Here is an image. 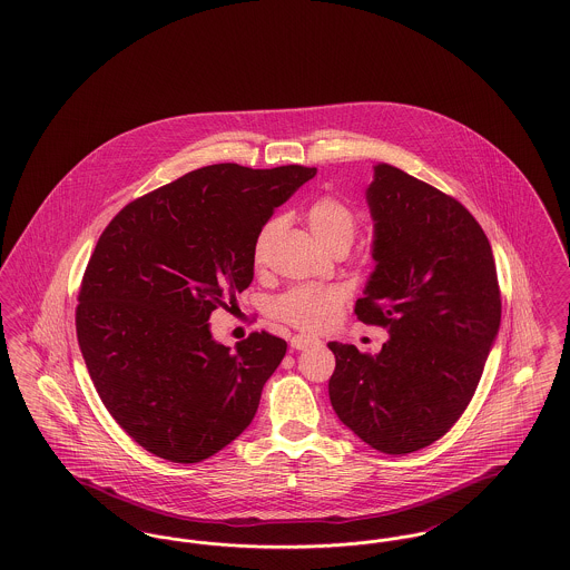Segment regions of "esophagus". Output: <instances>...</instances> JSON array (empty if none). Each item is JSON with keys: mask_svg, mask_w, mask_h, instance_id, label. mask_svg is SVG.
I'll use <instances>...</instances> for the list:
<instances>
[{"mask_svg": "<svg viewBox=\"0 0 570 570\" xmlns=\"http://www.w3.org/2000/svg\"><path fill=\"white\" fill-rule=\"evenodd\" d=\"M318 344H321L318 337L305 335V333H297V335L291 337V348H295V351H307V348H314Z\"/></svg>", "mask_w": 570, "mask_h": 570, "instance_id": "34e87169", "label": "esophagus"}]
</instances>
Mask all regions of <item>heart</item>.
I'll return each mask as SVG.
<instances>
[{
  "mask_svg": "<svg viewBox=\"0 0 570 570\" xmlns=\"http://www.w3.org/2000/svg\"><path fill=\"white\" fill-rule=\"evenodd\" d=\"M305 222L314 237L325 244L351 245L356 233V214L353 207L333 196L323 194L314 198L305 212ZM275 230V222L263 226L256 245H254V258L261 261L263 249L269 242ZM346 298V291L342 286H321V284H303L286 291L284 295L273 298L272 314L282 323L305 328V331H321L331 325Z\"/></svg>",
  "mask_w": 570,
  "mask_h": 570,
  "instance_id": "heart-1",
  "label": "heart"
}]
</instances>
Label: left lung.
<instances>
[{
  "mask_svg": "<svg viewBox=\"0 0 570 570\" xmlns=\"http://www.w3.org/2000/svg\"><path fill=\"white\" fill-rule=\"evenodd\" d=\"M365 198L376 267L354 314L389 340L374 356L328 342V397L365 444L406 455L446 434L470 404L500 328L498 273L483 228L444 191L379 164Z\"/></svg>",
  "mask_w": 570,
  "mask_h": 570,
  "instance_id": "8db88e82",
  "label": "left lung"
}]
</instances>
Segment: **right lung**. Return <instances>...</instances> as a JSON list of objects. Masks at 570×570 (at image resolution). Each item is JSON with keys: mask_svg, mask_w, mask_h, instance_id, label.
Returning a JSON list of instances; mask_svg holds the SVG:
<instances>
[{"mask_svg": "<svg viewBox=\"0 0 570 570\" xmlns=\"http://www.w3.org/2000/svg\"><path fill=\"white\" fill-rule=\"evenodd\" d=\"M316 175L212 164L126 205L82 275L77 337L110 416L149 453L207 460L252 423L286 342L256 331L230 353L209 331L254 279V245Z\"/></svg>", "mask_w": 570, "mask_h": 570, "instance_id": "add662e5", "label": "right lung"}]
</instances>
